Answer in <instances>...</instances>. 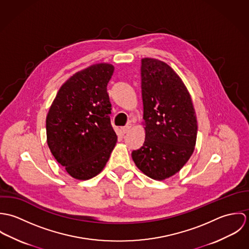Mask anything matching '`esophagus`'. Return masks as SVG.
Masks as SVG:
<instances>
[{"instance_id": "34e87169", "label": "esophagus", "mask_w": 249, "mask_h": 249, "mask_svg": "<svg viewBox=\"0 0 249 249\" xmlns=\"http://www.w3.org/2000/svg\"><path fill=\"white\" fill-rule=\"evenodd\" d=\"M130 128H131V124H127L125 126H124V127L122 128V130H123V133H124V134L127 133V132L130 130Z\"/></svg>"}]
</instances>
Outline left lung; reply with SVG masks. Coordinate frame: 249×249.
<instances>
[{"mask_svg":"<svg viewBox=\"0 0 249 249\" xmlns=\"http://www.w3.org/2000/svg\"><path fill=\"white\" fill-rule=\"evenodd\" d=\"M141 63L145 139L131 155L145 176L164 180L178 173L193 154L197 122L178 73L158 59L142 58Z\"/></svg>","mask_w":249,"mask_h":249,"instance_id":"obj_1","label":"left lung"}]
</instances>
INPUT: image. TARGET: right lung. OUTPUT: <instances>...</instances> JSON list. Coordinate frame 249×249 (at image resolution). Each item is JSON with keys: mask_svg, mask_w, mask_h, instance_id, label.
<instances>
[{"mask_svg": "<svg viewBox=\"0 0 249 249\" xmlns=\"http://www.w3.org/2000/svg\"><path fill=\"white\" fill-rule=\"evenodd\" d=\"M113 72L114 66L108 63L75 72L60 87L49 110L48 145L56 161L75 179L99 175L117 142L107 93Z\"/></svg>", "mask_w": 249, "mask_h": 249, "instance_id": "1", "label": "right lung"}]
</instances>
